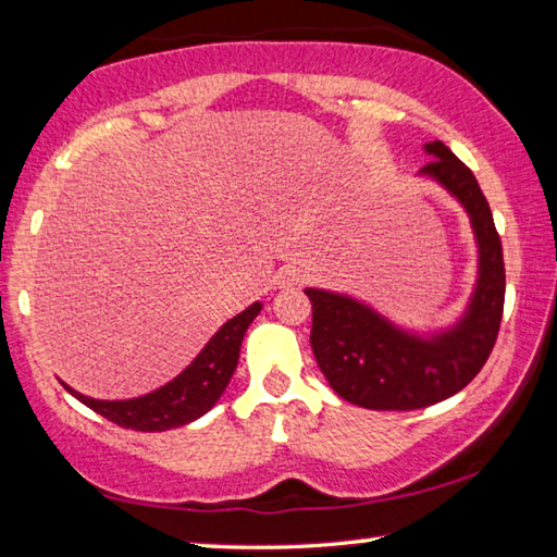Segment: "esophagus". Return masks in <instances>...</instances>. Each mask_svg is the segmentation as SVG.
<instances>
[{"mask_svg":"<svg viewBox=\"0 0 557 557\" xmlns=\"http://www.w3.org/2000/svg\"><path fill=\"white\" fill-rule=\"evenodd\" d=\"M305 282V272L295 265H287L277 272V287H295Z\"/></svg>","mask_w":557,"mask_h":557,"instance_id":"esophagus-1","label":"esophagus"}]
</instances>
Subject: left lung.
Listing matches in <instances>:
<instances>
[{
	"instance_id": "obj_1",
	"label": "left lung",
	"mask_w": 557,
	"mask_h": 557,
	"mask_svg": "<svg viewBox=\"0 0 557 557\" xmlns=\"http://www.w3.org/2000/svg\"><path fill=\"white\" fill-rule=\"evenodd\" d=\"M420 169L467 211L479 248V275L467 312L445 332H405L348 295L307 287L312 299V351L329 385L344 400L369 410H418L459 393L482 371L504 314L506 270L492 209L451 149L428 143Z\"/></svg>"
}]
</instances>
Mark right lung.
Instances as JSON below:
<instances>
[{"label": "right lung", "mask_w": 557, "mask_h": 557, "mask_svg": "<svg viewBox=\"0 0 557 557\" xmlns=\"http://www.w3.org/2000/svg\"><path fill=\"white\" fill-rule=\"evenodd\" d=\"M262 305L256 301L245 312L228 319L219 332L211 336V342L201 348V354L194 358L186 369L169 381L162 388L129 400H96L88 398L71 385L63 383L73 398H78L90 410H96L102 418L115 422L120 428L137 432H164L172 428L188 425L209 412L231 383V375L238 366L243 336L252 324V319L260 314Z\"/></svg>", "instance_id": "1"}]
</instances>
